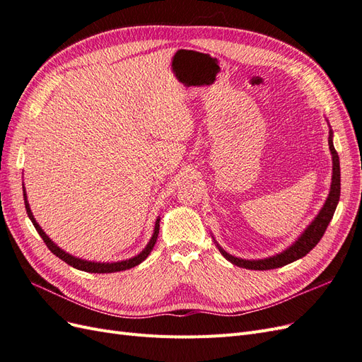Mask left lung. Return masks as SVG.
Listing matches in <instances>:
<instances>
[{"instance_id": "left-lung-1", "label": "left lung", "mask_w": 362, "mask_h": 362, "mask_svg": "<svg viewBox=\"0 0 362 362\" xmlns=\"http://www.w3.org/2000/svg\"><path fill=\"white\" fill-rule=\"evenodd\" d=\"M327 125H329V122H327ZM332 139H334V133H332L331 125H329V137H327V144H329V151L332 156V181H331L329 194H327L322 210L314 217V221L305 228V231L298 238H296L294 243H291L287 249H284L276 255H272L267 258H259V259H245V258H238V257L228 254V252L221 245H218L213 237L218 252H221V254L229 262H233V264H235L238 267L249 269V270L278 269V267L290 264V262H293L296 259L303 258L313 247H315L317 243L320 242V238L323 237L326 228H327V225H329L331 218L335 213V208L339 201V189H341V184H339V178H341V175H339V158H338V154L334 148Z\"/></svg>"}]
</instances>
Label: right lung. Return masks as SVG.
<instances>
[{"label":"right lung","mask_w":362,"mask_h":362,"mask_svg":"<svg viewBox=\"0 0 362 362\" xmlns=\"http://www.w3.org/2000/svg\"><path fill=\"white\" fill-rule=\"evenodd\" d=\"M24 189V202H25V210H27V214L30 217V221L33 222V225H35L36 231L39 233V235L42 237L43 242H45V245L48 246V249L52 252L54 255L59 257L60 259H63L66 264L72 266L74 269H78V270H84V272H89V273H115V272H122V270H128L131 267H136L137 264H140L141 261H145L148 258V255L151 254L152 247H154L156 242H157V237H158V231H160V217H157L156 221V226H154V233H152V237L148 242V245L145 246V249L140 252V254H137L136 257L129 258V259H124V261H116V262H96V261H87V259H83V258H76L71 254H68V252H64L63 249H60L56 243L52 242V240L45 234V231L40 228V225L36 222L35 216H33L31 213V208H30V204L27 201V192H25V187Z\"/></svg>","instance_id":"obj_1"}]
</instances>
